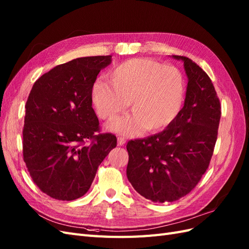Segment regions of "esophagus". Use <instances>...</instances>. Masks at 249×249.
<instances>
[{
	"instance_id": "1",
	"label": "esophagus",
	"mask_w": 249,
	"mask_h": 249,
	"mask_svg": "<svg viewBox=\"0 0 249 249\" xmlns=\"http://www.w3.org/2000/svg\"><path fill=\"white\" fill-rule=\"evenodd\" d=\"M125 143H126L125 138H123V137H118V145H119V146H123Z\"/></svg>"
}]
</instances>
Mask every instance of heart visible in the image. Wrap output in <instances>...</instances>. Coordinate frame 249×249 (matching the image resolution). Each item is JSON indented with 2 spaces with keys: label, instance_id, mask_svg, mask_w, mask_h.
Wrapping results in <instances>:
<instances>
[{
  "label": "heart",
  "instance_id": "1",
  "mask_svg": "<svg viewBox=\"0 0 249 249\" xmlns=\"http://www.w3.org/2000/svg\"><path fill=\"white\" fill-rule=\"evenodd\" d=\"M109 82L99 80L91 89L98 116L111 120L128 104L132 115L116 119L112 131L136 136L164 129L178 115L184 97V80L178 69L152 59L133 58L108 74Z\"/></svg>",
  "mask_w": 249,
  "mask_h": 249
}]
</instances>
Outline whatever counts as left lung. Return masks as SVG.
<instances>
[{
    "instance_id": "obj_1",
    "label": "left lung",
    "mask_w": 249,
    "mask_h": 249,
    "mask_svg": "<svg viewBox=\"0 0 249 249\" xmlns=\"http://www.w3.org/2000/svg\"><path fill=\"white\" fill-rule=\"evenodd\" d=\"M188 76L183 107L167 128L127 143V178L153 202H172L193 190L209 168L217 141L221 106L208 74L184 56Z\"/></svg>"
}]
</instances>
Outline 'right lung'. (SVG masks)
<instances>
[{
  "instance_id": "obj_1",
  "label": "right lung",
  "mask_w": 249,
  "mask_h": 249,
  "mask_svg": "<svg viewBox=\"0 0 249 249\" xmlns=\"http://www.w3.org/2000/svg\"><path fill=\"white\" fill-rule=\"evenodd\" d=\"M111 55L89 56L55 67L33 84L26 103L24 161L34 183L57 200H75L93 182L117 138L98 133L91 89Z\"/></svg>"
}]
</instances>
